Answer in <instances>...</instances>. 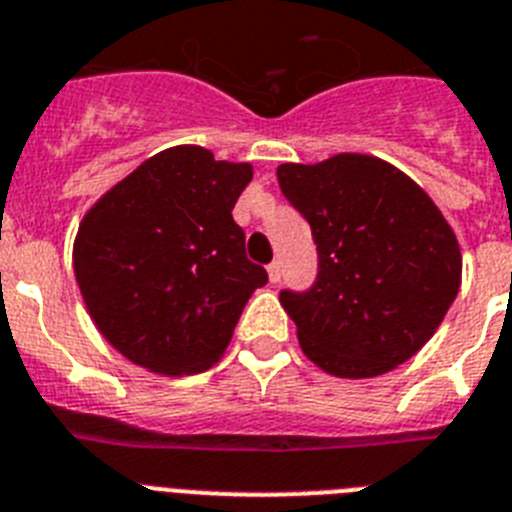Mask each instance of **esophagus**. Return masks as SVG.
I'll use <instances>...</instances> for the list:
<instances>
[{"mask_svg":"<svg viewBox=\"0 0 512 512\" xmlns=\"http://www.w3.org/2000/svg\"><path fill=\"white\" fill-rule=\"evenodd\" d=\"M281 275H283V262H281V260L270 262V265H268V278H270V283H278V281H281Z\"/></svg>","mask_w":512,"mask_h":512,"instance_id":"34e87169","label":"esophagus"}]
</instances>
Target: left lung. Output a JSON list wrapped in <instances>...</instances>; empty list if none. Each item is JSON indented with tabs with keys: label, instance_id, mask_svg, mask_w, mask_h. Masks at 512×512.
I'll return each instance as SVG.
<instances>
[{
	"label": "left lung",
	"instance_id": "1",
	"mask_svg": "<svg viewBox=\"0 0 512 512\" xmlns=\"http://www.w3.org/2000/svg\"><path fill=\"white\" fill-rule=\"evenodd\" d=\"M278 185L319 255L309 291H281L306 358L340 379L410 361L461 286L459 242L430 195L368 154L281 164Z\"/></svg>",
	"mask_w": 512,
	"mask_h": 512
}]
</instances>
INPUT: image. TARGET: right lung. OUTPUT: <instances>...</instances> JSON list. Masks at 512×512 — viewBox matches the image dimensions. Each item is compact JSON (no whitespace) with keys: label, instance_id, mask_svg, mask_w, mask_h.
Returning <instances> with one entry per match:
<instances>
[{"label":"right lung","instance_id":"add662e5","mask_svg":"<svg viewBox=\"0 0 512 512\" xmlns=\"http://www.w3.org/2000/svg\"><path fill=\"white\" fill-rule=\"evenodd\" d=\"M252 164L172 146L102 195L74 239V275L102 337L136 366L201 373L224 355L244 304L268 283L231 208Z\"/></svg>","mask_w":512,"mask_h":512}]
</instances>
